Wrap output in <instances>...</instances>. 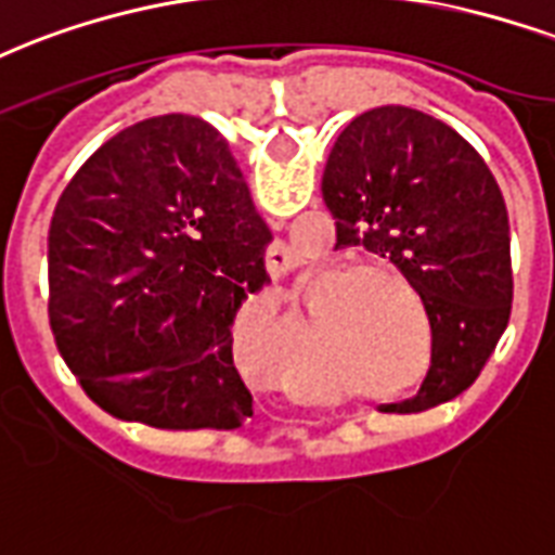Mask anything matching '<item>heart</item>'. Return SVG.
Here are the masks:
<instances>
[{"label": "heart", "instance_id": "heart-1", "mask_svg": "<svg viewBox=\"0 0 555 555\" xmlns=\"http://www.w3.org/2000/svg\"><path fill=\"white\" fill-rule=\"evenodd\" d=\"M334 264L311 270L302 279V287H311ZM388 279L384 280L383 276ZM396 278L408 285L413 299L422 308V317L430 320L428 306L410 282L408 273L392 264H349L340 273L323 279L308 291L306 308L317 340L332 346L344 363L346 375L370 396L399 387L422 366L425 358V332L418 323L416 308L391 282ZM430 370V363H428ZM425 370V372H428Z\"/></svg>", "mask_w": 555, "mask_h": 555}]
</instances>
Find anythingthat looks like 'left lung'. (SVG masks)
I'll return each instance as SVG.
<instances>
[{"label":"left lung","mask_w":555,"mask_h":555,"mask_svg":"<svg viewBox=\"0 0 555 555\" xmlns=\"http://www.w3.org/2000/svg\"><path fill=\"white\" fill-rule=\"evenodd\" d=\"M337 247L390 256L430 314V370L418 413L472 387L513 311L509 215L483 156L422 109H366L340 130L323 171Z\"/></svg>","instance_id":"1"}]
</instances>
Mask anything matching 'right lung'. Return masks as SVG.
Here are the masks:
<instances>
[{
  "mask_svg": "<svg viewBox=\"0 0 555 555\" xmlns=\"http://www.w3.org/2000/svg\"><path fill=\"white\" fill-rule=\"evenodd\" d=\"M268 244L209 121L171 113L107 139L49 227V323L83 392L151 428H238L253 396L232 320L270 282Z\"/></svg>",
  "mask_w": 555,
  "mask_h": 555,
  "instance_id": "obj_1",
  "label": "right lung"
}]
</instances>
